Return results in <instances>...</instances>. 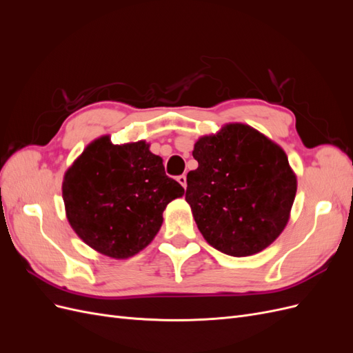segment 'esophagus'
<instances>
[{"label": "esophagus", "instance_id": "1", "mask_svg": "<svg viewBox=\"0 0 353 353\" xmlns=\"http://www.w3.org/2000/svg\"><path fill=\"white\" fill-rule=\"evenodd\" d=\"M176 179H178V183H179L181 185H183L184 188L187 187V176H185V175H179Z\"/></svg>", "mask_w": 353, "mask_h": 353}]
</instances>
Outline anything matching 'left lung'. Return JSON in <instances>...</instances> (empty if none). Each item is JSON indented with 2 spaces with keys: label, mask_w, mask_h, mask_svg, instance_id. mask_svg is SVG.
<instances>
[{
  "label": "left lung",
  "mask_w": 353,
  "mask_h": 353,
  "mask_svg": "<svg viewBox=\"0 0 353 353\" xmlns=\"http://www.w3.org/2000/svg\"><path fill=\"white\" fill-rule=\"evenodd\" d=\"M193 157L199 168L187 174L185 200L205 240L236 258L268 248L297 190L283 148L249 125L227 123L200 137Z\"/></svg>",
  "instance_id": "obj_1"
}]
</instances>
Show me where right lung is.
I'll return each mask as SVG.
<instances>
[{
  "instance_id": "add662e5",
  "label": "right lung",
  "mask_w": 353,
  "mask_h": 353,
  "mask_svg": "<svg viewBox=\"0 0 353 353\" xmlns=\"http://www.w3.org/2000/svg\"><path fill=\"white\" fill-rule=\"evenodd\" d=\"M66 216L78 237L114 259L137 254L156 237L168 203L184 188L165 174L163 160L145 141L94 140L63 179Z\"/></svg>"
}]
</instances>
